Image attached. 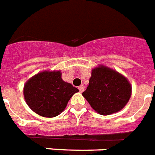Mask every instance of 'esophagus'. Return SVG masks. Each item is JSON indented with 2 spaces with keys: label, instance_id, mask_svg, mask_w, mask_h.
Instances as JSON below:
<instances>
[{
  "label": "esophagus",
  "instance_id": "34e87169",
  "mask_svg": "<svg viewBox=\"0 0 155 155\" xmlns=\"http://www.w3.org/2000/svg\"><path fill=\"white\" fill-rule=\"evenodd\" d=\"M78 90H79V91H80V92H81V93L83 92V91H84L83 85H80V86H79V87H78Z\"/></svg>",
  "mask_w": 155,
  "mask_h": 155
}]
</instances>
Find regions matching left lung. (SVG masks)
<instances>
[{"label": "left lung", "instance_id": "obj_1", "mask_svg": "<svg viewBox=\"0 0 155 155\" xmlns=\"http://www.w3.org/2000/svg\"><path fill=\"white\" fill-rule=\"evenodd\" d=\"M132 94V86L122 74L99 65L91 71L89 85L82 96L99 114L110 115L124 108Z\"/></svg>", "mask_w": 155, "mask_h": 155}]
</instances>
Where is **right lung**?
<instances>
[{
    "label": "right lung",
    "mask_w": 155,
    "mask_h": 155,
    "mask_svg": "<svg viewBox=\"0 0 155 155\" xmlns=\"http://www.w3.org/2000/svg\"><path fill=\"white\" fill-rule=\"evenodd\" d=\"M78 91V89L63 81L60 70L39 72L28 79L23 89L28 107L44 117L60 114L72 96Z\"/></svg>",
    "instance_id": "add662e5"
}]
</instances>
